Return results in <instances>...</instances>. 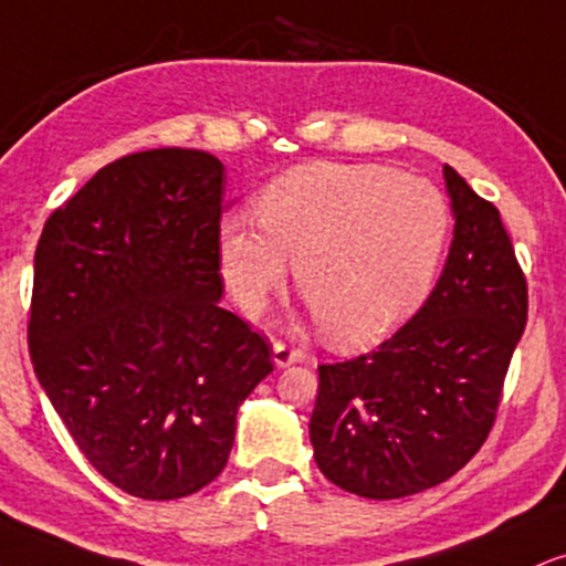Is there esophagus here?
<instances>
[{
  "label": "esophagus",
  "mask_w": 566,
  "mask_h": 566,
  "mask_svg": "<svg viewBox=\"0 0 566 566\" xmlns=\"http://www.w3.org/2000/svg\"><path fill=\"white\" fill-rule=\"evenodd\" d=\"M305 356L301 348H290V345L284 343H274V364L279 369H284V366H292V364H301Z\"/></svg>",
  "instance_id": "obj_1"
}]
</instances>
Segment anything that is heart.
<instances>
[{"label":"heart","mask_w":566,"mask_h":566,"mask_svg":"<svg viewBox=\"0 0 566 566\" xmlns=\"http://www.w3.org/2000/svg\"><path fill=\"white\" fill-rule=\"evenodd\" d=\"M258 221L221 223L218 255L231 301L248 316L295 282L339 348H364L430 295L451 237V206L432 181L390 166L313 163L258 197Z\"/></svg>","instance_id":"1"}]
</instances>
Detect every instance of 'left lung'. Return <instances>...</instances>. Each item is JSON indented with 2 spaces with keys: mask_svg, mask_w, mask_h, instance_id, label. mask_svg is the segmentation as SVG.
<instances>
[{
  "mask_svg": "<svg viewBox=\"0 0 566 566\" xmlns=\"http://www.w3.org/2000/svg\"><path fill=\"white\" fill-rule=\"evenodd\" d=\"M442 174L455 227L430 297L377 350L318 366L313 455L364 499L421 493L472 461L527 324V279L499 208L451 166Z\"/></svg>",
  "mask_w": 566,
  "mask_h": 566,
  "instance_id": "obj_1",
  "label": "left lung"
}]
</instances>
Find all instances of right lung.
<instances>
[{
    "label": "right lung",
    "instance_id": "obj_1",
    "mask_svg": "<svg viewBox=\"0 0 566 566\" xmlns=\"http://www.w3.org/2000/svg\"><path fill=\"white\" fill-rule=\"evenodd\" d=\"M223 163L160 147L99 168L46 218L29 353L78 451L145 501L223 472L237 408L274 371L269 343L221 308Z\"/></svg>",
    "mask_w": 566,
    "mask_h": 566
}]
</instances>
